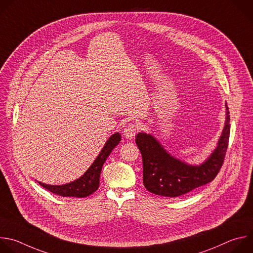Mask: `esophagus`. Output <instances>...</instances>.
Segmentation results:
<instances>
[{
	"mask_svg": "<svg viewBox=\"0 0 253 253\" xmlns=\"http://www.w3.org/2000/svg\"><path fill=\"white\" fill-rule=\"evenodd\" d=\"M137 132V126L134 124H128V126H126L124 129V135L127 138V139H131L135 136Z\"/></svg>",
	"mask_w": 253,
	"mask_h": 253,
	"instance_id": "obj_1",
	"label": "esophagus"
}]
</instances>
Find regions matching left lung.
<instances>
[{
  "label": "left lung",
  "mask_w": 253,
  "mask_h": 253,
  "mask_svg": "<svg viewBox=\"0 0 253 253\" xmlns=\"http://www.w3.org/2000/svg\"><path fill=\"white\" fill-rule=\"evenodd\" d=\"M225 108V125L217 146L209 159L199 166L187 165L175 159L149 133L136 134L135 142L142 157L143 185L148 191L166 197H177L215 178L225 158L230 133L227 104Z\"/></svg>",
  "instance_id": "obj_1"
}]
</instances>
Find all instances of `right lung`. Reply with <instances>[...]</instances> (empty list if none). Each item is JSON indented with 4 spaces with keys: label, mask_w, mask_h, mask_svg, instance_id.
Returning a JSON list of instances; mask_svg holds the SVG:
<instances>
[{
    "label": "right lung",
    "mask_w": 253,
    "mask_h": 253,
    "mask_svg": "<svg viewBox=\"0 0 253 253\" xmlns=\"http://www.w3.org/2000/svg\"><path fill=\"white\" fill-rule=\"evenodd\" d=\"M121 138L122 136L119 132H116L110 136L95 161L80 178L62 185H49L40 181L39 183L48 191L64 197H85L90 195L98 188L99 175L103 166L112 153V150L120 143Z\"/></svg>",
    "instance_id": "add662e5"
}]
</instances>
